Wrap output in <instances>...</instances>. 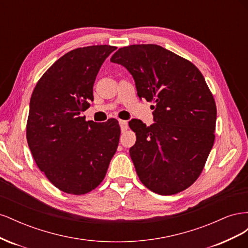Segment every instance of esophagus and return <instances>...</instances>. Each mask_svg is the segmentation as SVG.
Returning a JSON list of instances; mask_svg holds the SVG:
<instances>
[{"label":"esophagus","mask_w":248,"mask_h":248,"mask_svg":"<svg viewBox=\"0 0 248 248\" xmlns=\"http://www.w3.org/2000/svg\"><path fill=\"white\" fill-rule=\"evenodd\" d=\"M119 124H120V127H121L122 131H125L127 130V128H128V123H127V121H124V120H119Z\"/></svg>","instance_id":"1"}]
</instances>
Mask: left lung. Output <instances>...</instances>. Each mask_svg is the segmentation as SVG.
I'll list each match as a JSON object with an SVG mask.
<instances>
[{
    "label": "left lung",
    "instance_id": "left-lung-1",
    "mask_svg": "<svg viewBox=\"0 0 248 248\" xmlns=\"http://www.w3.org/2000/svg\"><path fill=\"white\" fill-rule=\"evenodd\" d=\"M110 61L131 73L140 99L154 103V124L129 122L137 134L129 153L140 182L161 196L188 188L215 139L216 104L202 74L188 60L156 44L119 48Z\"/></svg>",
    "mask_w": 248,
    "mask_h": 248
}]
</instances>
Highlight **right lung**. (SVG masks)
<instances>
[{
    "label": "right lung",
    "instance_id": "obj_1",
    "mask_svg": "<svg viewBox=\"0 0 248 248\" xmlns=\"http://www.w3.org/2000/svg\"><path fill=\"white\" fill-rule=\"evenodd\" d=\"M117 47L92 46L67 52L44 72L31 96L27 140L33 158L57 188L80 196L106 177L120 130L116 119L86 121L102 63Z\"/></svg>",
    "mask_w": 248,
    "mask_h": 248
}]
</instances>
